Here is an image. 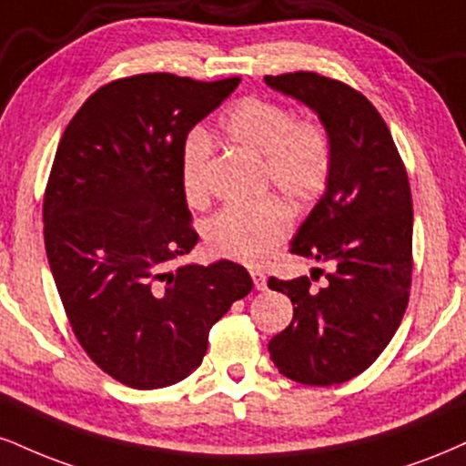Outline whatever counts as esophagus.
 Wrapping results in <instances>:
<instances>
[{"label":"esophagus","mask_w":466,"mask_h":466,"mask_svg":"<svg viewBox=\"0 0 466 466\" xmlns=\"http://www.w3.org/2000/svg\"><path fill=\"white\" fill-rule=\"evenodd\" d=\"M251 279H254L256 290H265L267 289V276L260 271H251Z\"/></svg>","instance_id":"esophagus-1"}]
</instances>
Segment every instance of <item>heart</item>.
<instances>
[{"instance_id":"obj_1","label":"heart","mask_w":466,"mask_h":466,"mask_svg":"<svg viewBox=\"0 0 466 466\" xmlns=\"http://www.w3.org/2000/svg\"><path fill=\"white\" fill-rule=\"evenodd\" d=\"M221 130L234 147L265 158V177L295 204L317 199L332 171V145L321 123L297 119L289 106L265 97L238 102L221 119ZM210 143L193 137L182 160V188L190 206L208 201ZM290 232V212L282 201L267 198L256 204H229L206 223V245L212 254L262 265Z\"/></svg>"}]
</instances>
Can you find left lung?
Listing matches in <instances>:
<instances>
[{"mask_svg": "<svg viewBox=\"0 0 466 466\" xmlns=\"http://www.w3.org/2000/svg\"><path fill=\"white\" fill-rule=\"evenodd\" d=\"M265 82L315 110L329 137L328 187L295 234L290 254L334 265L323 289L308 276L268 279V289L293 301V321L268 340V354L295 382L340 384L371 367L406 312L410 184L382 115L356 88L315 71L265 76Z\"/></svg>", "mask_w": 466, "mask_h": 466, "instance_id": "1", "label": "left lung"}]
</instances>
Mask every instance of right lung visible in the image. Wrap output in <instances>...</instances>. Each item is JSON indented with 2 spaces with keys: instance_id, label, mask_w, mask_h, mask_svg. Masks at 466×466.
Masks as SVG:
<instances>
[{
  "instance_id": "add662e5",
  "label": "right lung",
  "mask_w": 466,
  "mask_h": 466,
  "mask_svg": "<svg viewBox=\"0 0 466 466\" xmlns=\"http://www.w3.org/2000/svg\"><path fill=\"white\" fill-rule=\"evenodd\" d=\"M240 77L141 73L97 88L60 138L43 199L45 249L88 358L132 389L182 382L249 293L229 260L173 267L198 245L182 188L188 132Z\"/></svg>"
}]
</instances>
